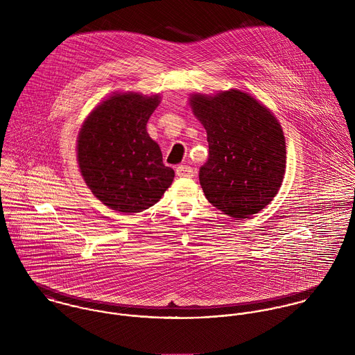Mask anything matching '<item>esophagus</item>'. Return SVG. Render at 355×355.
I'll list each match as a JSON object with an SVG mask.
<instances>
[{
	"label": "esophagus",
	"mask_w": 355,
	"mask_h": 355,
	"mask_svg": "<svg viewBox=\"0 0 355 355\" xmlns=\"http://www.w3.org/2000/svg\"><path fill=\"white\" fill-rule=\"evenodd\" d=\"M176 175L179 178H193L194 176V169L189 165H179L176 168Z\"/></svg>",
	"instance_id": "34e87169"
}]
</instances>
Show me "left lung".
Listing matches in <instances>:
<instances>
[{"label":"left lung","mask_w":355,"mask_h":355,"mask_svg":"<svg viewBox=\"0 0 355 355\" xmlns=\"http://www.w3.org/2000/svg\"><path fill=\"white\" fill-rule=\"evenodd\" d=\"M209 158L200 169L205 197L236 220L249 218L277 194L286 172V141L272 112L241 90L193 94Z\"/></svg>","instance_id":"8db88e82"}]
</instances>
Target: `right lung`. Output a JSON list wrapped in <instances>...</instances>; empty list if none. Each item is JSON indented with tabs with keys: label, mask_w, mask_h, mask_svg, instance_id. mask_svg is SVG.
<instances>
[{
	"label": "right lung",
	"mask_w": 355,
	"mask_h": 355,
	"mask_svg": "<svg viewBox=\"0 0 355 355\" xmlns=\"http://www.w3.org/2000/svg\"><path fill=\"white\" fill-rule=\"evenodd\" d=\"M159 96L117 93L85 120L78 137V164L92 193L113 210L131 214L158 202L175 172L165 166L146 124Z\"/></svg>",
	"instance_id": "right-lung-1"
}]
</instances>
